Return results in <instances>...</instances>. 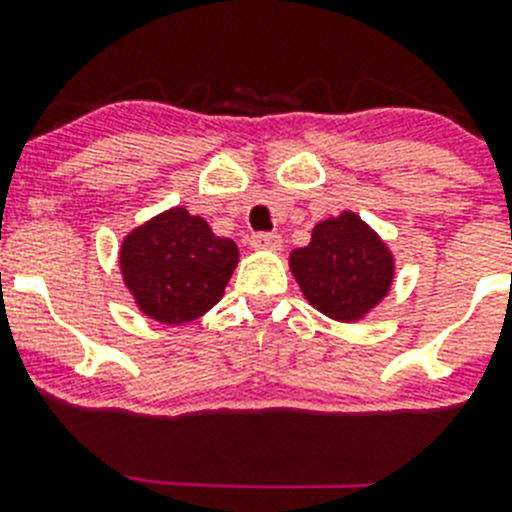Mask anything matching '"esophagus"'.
<instances>
[{"mask_svg": "<svg viewBox=\"0 0 512 512\" xmlns=\"http://www.w3.org/2000/svg\"><path fill=\"white\" fill-rule=\"evenodd\" d=\"M251 246L277 251V248H282V238H279L277 233H256V235H251Z\"/></svg>", "mask_w": 512, "mask_h": 512, "instance_id": "1", "label": "esophagus"}]
</instances>
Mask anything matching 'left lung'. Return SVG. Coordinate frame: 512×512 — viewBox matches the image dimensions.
<instances>
[{
    "label": "left lung",
    "mask_w": 512,
    "mask_h": 512,
    "mask_svg": "<svg viewBox=\"0 0 512 512\" xmlns=\"http://www.w3.org/2000/svg\"><path fill=\"white\" fill-rule=\"evenodd\" d=\"M289 269L307 302L341 323L364 318L384 300L395 277L390 248L354 212L315 225L310 246L289 256Z\"/></svg>",
    "instance_id": "8db88e82"
}]
</instances>
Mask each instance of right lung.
I'll use <instances>...</instances> for the list:
<instances>
[{"instance_id":"right-lung-1","label":"right lung","mask_w":512,"mask_h":512,"mask_svg":"<svg viewBox=\"0 0 512 512\" xmlns=\"http://www.w3.org/2000/svg\"><path fill=\"white\" fill-rule=\"evenodd\" d=\"M238 264V246L174 207L122 241L120 269L140 312L166 325L189 323L220 302Z\"/></svg>"}]
</instances>
